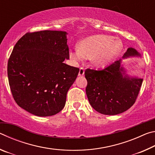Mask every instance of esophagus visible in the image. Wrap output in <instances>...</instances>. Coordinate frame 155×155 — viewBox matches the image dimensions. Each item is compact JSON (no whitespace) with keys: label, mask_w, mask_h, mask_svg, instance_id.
<instances>
[{"label":"esophagus","mask_w":155,"mask_h":155,"mask_svg":"<svg viewBox=\"0 0 155 155\" xmlns=\"http://www.w3.org/2000/svg\"><path fill=\"white\" fill-rule=\"evenodd\" d=\"M84 73H85V71H84V69L83 68H81L80 70H79V72H78V76H83L84 75Z\"/></svg>","instance_id":"esophagus-1"}]
</instances>
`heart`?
<instances>
[{
    "instance_id": "obj_1",
    "label": "heart",
    "mask_w": 155,
    "mask_h": 155,
    "mask_svg": "<svg viewBox=\"0 0 155 155\" xmlns=\"http://www.w3.org/2000/svg\"><path fill=\"white\" fill-rule=\"evenodd\" d=\"M123 48L120 40H114L112 37L96 35L85 38L80 45L70 51V57L73 61H81L85 57L90 58L95 66L103 67L109 64Z\"/></svg>"
}]
</instances>
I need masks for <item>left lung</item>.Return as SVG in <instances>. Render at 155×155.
I'll use <instances>...</instances> for the list:
<instances>
[{
    "label": "left lung",
    "mask_w": 155,
    "mask_h": 155,
    "mask_svg": "<svg viewBox=\"0 0 155 155\" xmlns=\"http://www.w3.org/2000/svg\"><path fill=\"white\" fill-rule=\"evenodd\" d=\"M141 57L134 48H128L122 57L102 70L87 69L86 94L91 106L104 115H114L127 111L135 103L143 78L130 76L122 59Z\"/></svg>",
    "instance_id": "8db88e82"
}]
</instances>
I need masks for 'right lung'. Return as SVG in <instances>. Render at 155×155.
I'll list each match as a JSON object with an SVG mask.
<instances>
[{
  "mask_svg": "<svg viewBox=\"0 0 155 155\" xmlns=\"http://www.w3.org/2000/svg\"><path fill=\"white\" fill-rule=\"evenodd\" d=\"M68 33L61 31L28 33L15 44L7 65L12 95L21 108L37 116H51L64 109L68 91L79 69L69 59Z\"/></svg>",
  "mask_w": 155,
  "mask_h": 155,
  "instance_id": "add662e5",
  "label": "right lung"
}]
</instances>
